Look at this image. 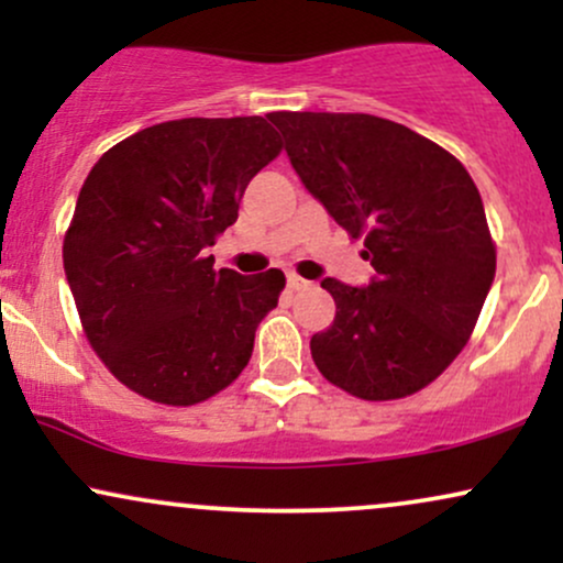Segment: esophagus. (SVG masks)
I'll use <instances>...</instances> for the list:
<instances>
[{
	"mask_svg": "<svg viewBox=\"0 0 563 563\" xmlns=\"http://www.w3.org/2000/svg\"><path fill=\"white\" fill-rule=\"evenodd\" d=\"M288 288H290V290H301V288H309V280H303V277H299V275H294V273H290V275H288Z\"/></svg>",
	"mask_w": 563,
	"mask_h": 563,
	"instance_id": "1",
	"label": "esophagus"
}]
</instances>
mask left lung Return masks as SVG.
Instances as JSON below:
<instances>
[{
    "mask_svg": "<svg viewBox=\"0 0 563 563\" xmlns=\"http://www.w3.org/2000/svg\"><path fill=\"white\" fill-rule=\"evenodd\" d=\"M301 185L376 269L335 301L309 349L331 384L371 402L429 386L466 346L495 280L482 196L455 156L367 113H269Z\"/></svg>",
    "mask_w": 563,
    "mask_h": 563,
    "instance_id": "1",
    "label": "left lung"
}]
</instances>
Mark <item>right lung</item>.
Returning <instances> with one entry per match:
<instances>
[{
	"label": "right lung",
	"mask_w": 563,
	"mask_h": 563,
	"mask_svg": "<svg viewBox=\"0 0 563 563\" xmlns=\"http://www.w3.org/2000/svg\"><path fill=\"white\" fill-rule=\"evenodd\" d=\"M280 147L262 115L164 121L113 145L84 179L63 267L89 344L132 391L187 407L249 365L286 275L217 273L203 251Z\"/></svg>",
	"instance_id": "1"
}]
</instances>
